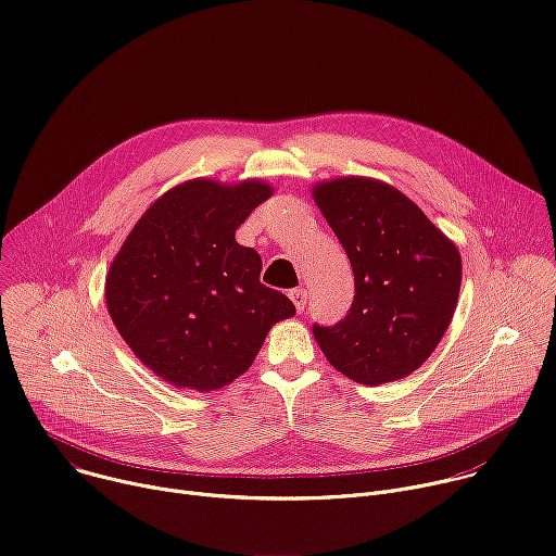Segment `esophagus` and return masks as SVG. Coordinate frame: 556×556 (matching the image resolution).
Returning a JSON list of instances; mask_svg holds the SVG:
<instances>
[{
    "label": "esophagus",
    "instance_id": "1",
    "mask_svg": "<svg viewBox=\"0 0 556 556\" xmlns=\"http://www.w3.org/2000/svg\"><path fill=\"white\" fill-rule=\"evenodd\" d=\"M290 299H292L296 312L301 314L303 307H305V303H307V290H305V288H294V290H290Z\"/></svg>",
    "mask_w": 556,
    "mask_h": 556
}]
</instances>
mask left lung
I'll return each instance as SVG.
<instances>
[{"label":"left lung","instance_id":"obj_1","mask_svg":"<svg viewBox=\"0 0 556 556\" xmlns=\"http://www.w3.org/2000/svg\"><path fill=\"white\" fill-rule=\"evenodd\" d=\"M354 270V303L314 339L334 369L361 384L416 371L444 337L462 260L448 237L395 187L345 176L312 189Z\"/></svg>","mask_w":556,"mask_h":556}]
</instances>
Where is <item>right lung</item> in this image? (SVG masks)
Listing matches in <instances>:
<instances>
[{"label": "right lung", "instance_id": "add662e5", "mask_svg": "<svg viewBox=\"0 0 556 556\" xmlns=\"http://www.w3.org/2000/svg\"><path fill=\"white\" fill-rule=\"evenodd\" d=\"M262 180H187L157 198L116 253L105 303L157 378L200 393L242 376L294 303L260 281L262 257L235 230L268 198Z\"/></svg>", "mask_w": 556, "mask_h": 556}]
</instances>
